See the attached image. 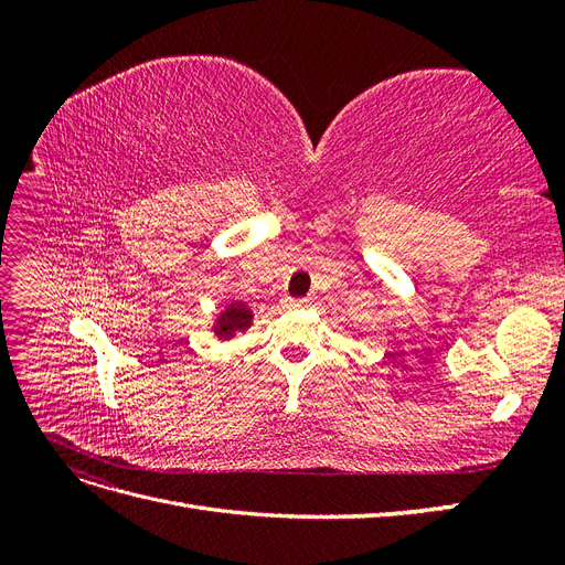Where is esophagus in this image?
Returning a JSON list of instances; mask_svg holds the SVG:
<instances>
[{
    "label": "esophagus",
    "instance_id": "1",
    "mask_svg": "<svg viewBox=\"0 0 565 565\" xmlns=\"http://www.w3.org/2000/svg\"><path fill=\"white\" fill-rule=\"evenodd\" d=\"M306 306H309V299H292V297L285 299V309H289V311L306 309Z\"/></svg>",
    "mask_w": 565,
    "mask_h": 565
}]
</instances>
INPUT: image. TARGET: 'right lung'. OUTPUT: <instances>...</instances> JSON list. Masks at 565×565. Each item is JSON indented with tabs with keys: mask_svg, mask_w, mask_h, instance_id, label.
Returning <instances> with one entry per match:
<instances>
[{
	"mask_svg": "<svg viewBox=\"0 0 565 565\" xmlns=\"http://www.w3.org/2000/svg\"><path fill=\"white\" fill-rule=\"evenodd\" d=\"M249 324H252V311L247 309L245 303L237 301V303H231L228 309L218 316V320L214 324V334L231 337L235 332L247 330Z\"/></svg>",
	"mask_w": 565,
	"mask_h": 565,
	"instance_id": "add662e5",
	"label": "right lung"
}]
</instances>
